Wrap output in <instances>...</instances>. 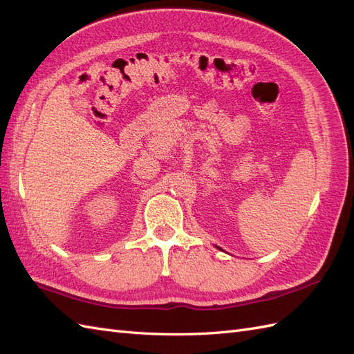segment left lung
Returning a JSON list of instances; mask_svg holds the SVG:
<instances>
[{"label": "left lung", "instance_id": "1", "mask_svg": "<svg viewBox=\"0 0 354 354\" xmlns=\"http://www.w3.org/2000/svg\"><path fill=\"white\" fill-rule=\"evenodd\" d=\"M217 248H218V246H217Z\"/></svg>", "mask_w": 354, "mask_h": 354}]
</instances>
